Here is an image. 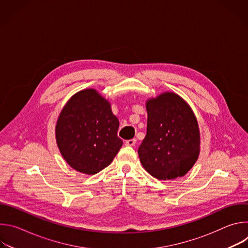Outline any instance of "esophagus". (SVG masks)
Listing matches in <instances>:
<instances>
[{"label":"esophagus","instance_id":"obj_1","mask_svg":"<svg viewBox=\"0 0 248 248\" xmlns=\"http://www.w3.org/2000/svg\"><path fill=\"white\" fill-rule=\"evenodd\" d=\"M136 143V139L133 138V139H128L125 141V145L126 146H134Z\"/></svg>","mask_w":248,"mask_h":248}]
</instances>
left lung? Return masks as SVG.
<instances>
[{"instance_id":"1","label":"left lung","mask_w":248,"mask_h":248,"mask_svg":"<svg viewBox=\"0 0 248 248\" xmlns=\"http://www.w3.org/2000/svg\"><path fill=\"white\" fill-rule=\"evenodd\" d=\"M147 132L138 148L144 169L158 180L185 175L200 148L197 121L186 102L171 92L146 103Z\"/></svg>"}]
</instances>
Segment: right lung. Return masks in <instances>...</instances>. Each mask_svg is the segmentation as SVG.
<instances>
[{
    "label": "right lung",
    "instance_id": "add662e5",
    "mask_svg": "<svg viewBox=\"0 0 248 248\" xmlns=\"http://www.w3.org/2000/svg\"><path fill=\"white\" fill-rule=\"evenodd\" d=\"M119 124L110 103L96 90L77 93L63 107L56 125L62 156L80 172H99L112 163L123 146Z\"/></svg>",
    "mask_w": 248,
    "mask_h": 248
}]
</instances>
